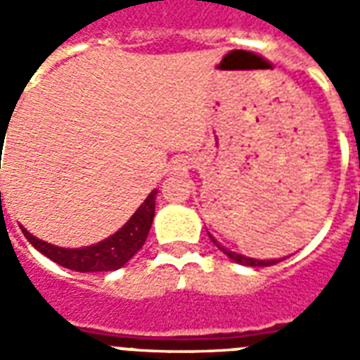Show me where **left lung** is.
<instances>
[{"label":"left lung","instance_id":"1","mask_svg":"<svg viewBox=\"0 0 360 360\" xmlns=\"http://www.w3.org/2000/svg\"><path fill=\"white\" fill-rule=\"evenodd\" d=\"M210 235V233H208ZM210 239L212 243L218 247L224 255H227V257L231 258L233 262H237V264H243V266H252V268H262V266H274V264H278V262H281L283 258H271V260H258V258H250V257H245V255H239V252H235V250H229L226 249V247H221L214 237L210 235Z\"/></svg>","mask_w":360,"mask_h":360}]
</instances>
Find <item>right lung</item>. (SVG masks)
Listing matches in <instances>:
<instances>
[{"mask_svg":"<svg viewBox=\"0 0 360 360\" xmlns=\"http://www.w3.org/2000/svg\"><path fill=\"white\" fill-rule=\"evenodd\" d=\"M156 195L158 188H154L119 231L110 235L103 241L89 245V247H81V249H63V247L38 239L32 233H28L25 227H20V229L36 250H40L44 257H48L63 268L82 271V274L119 270L142 249V245L148 237L154 212H156Z\"/></svg>","mask_w":360,"mask_h":360,"instance_id":"right-lung-1","label":"right lung"}]
</instances>
